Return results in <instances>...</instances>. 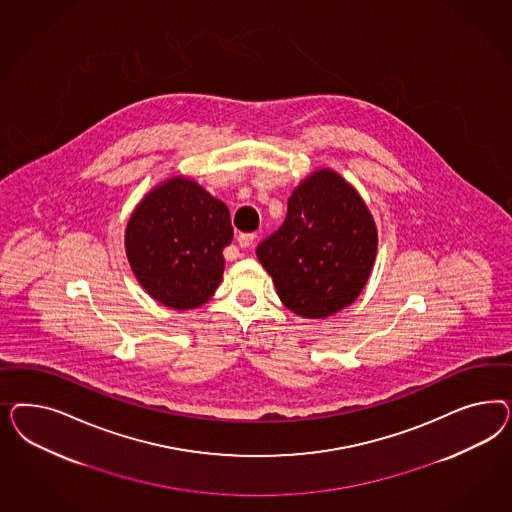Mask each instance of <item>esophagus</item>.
<instances>
[{
	"mask_svg": "<svg viewBox=\"0 0 512 512\" xmlns=\"http://www.w3.org/2000/svg\"><path fill=\"white\" fill-rule=\"evenodd\" d=\"M253 240H255V234L253 233L238 234V246L240 248H249L253 244Z\"/></svg>",
	"mask_w": 512,
	"mask_h": 512,
	"instance_id": "esophagus-1",
	"label": "esophagus"
}]
</instances>
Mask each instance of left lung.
I'll use <instances>...</instances> for the list:
<instances>
[{
    "label": "left lung",
    "instance_id": "8db88e82",
    "mask_svg": "<svg viewBox=\"0 0 512 512\" xmlns=\"http://www.w3.org/2000/svg\"><path fill=\"white\" fill-rule=\"evenodd\" d=\"M375 251L377 229L357 191L336 172L319 171L293 191L283 225L257 257L289 310L321 319L362 293Z\"/></svg>",
    "mask_w": 512,
    "mask_h": 512
}]
</instances>
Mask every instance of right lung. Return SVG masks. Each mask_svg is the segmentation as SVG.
<instances>
[{"label": "right lung", "mask_w": 512, "mask_h": 512, "mask_svg": "<svg viewBox=\"0 0 512 512\" xmlns=\"http://www.w3.org/2000/svg\"><path fill=\"white\" fill-rule=\"evenodd\" d=\"M231 240L229 208L184 178L155 187L125 231L127 259L140 285L174 310L199 308L214 295Z\"/></svg>", "instance_id": "obj_1"}]
</instances>
